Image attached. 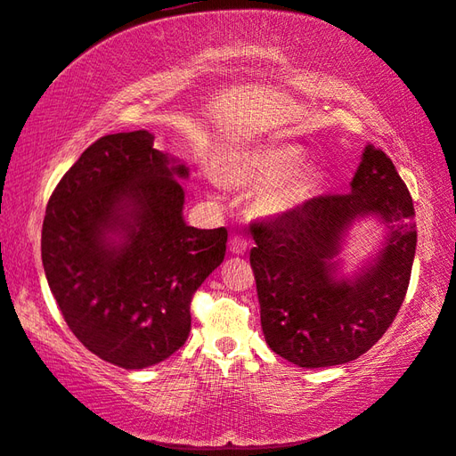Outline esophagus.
<instances>
[{
    "label": "esophagus",
    "mask_w": 456,
    "mask_h": 456,
    "mask_svg": "<svg viewBox=\"0 0 456 456\" xmlns=\"http://www.w3.org/2000/svg\"><path fill=\"white\" fill-rule=\"evenodd\" d=\"M246 248H248V240L244 236H232V240H230V252L244 254Z\"/></svg>",
    "instance_id": "1"
}]
</instances>
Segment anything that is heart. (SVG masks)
<instances>
[{
  "mask_svg": "<svg viewBox=\"0 0 456 456\" xmlns=\"http://www.w3.org/2000/svg\"><path fill=\"white\" fill-rule=\"evenodd\" d=\"M300 143L270 140L238 148L224 162V178L242 190H258L254 210L268 218H282L306 202L314 190V172L300 166Z\"/></svg>",
  "mask_w": 456,
  "mask_h": 456,
  "instance_id": "heart-1",
  "label": "heart"
}]
</instances>
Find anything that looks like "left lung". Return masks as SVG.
I'll return each instance as SVG.
<instances>
[{"label": "left lung", "instance_id": "1", "mask_svg": "<svg viewBox=\"0 0 456 456\" xmlns=\"http://www.w3.org/2000/svg\"><path fill=\"white\" fill-rule=\"evenodd\" d=\"M377 215L389 226L379 256L354 279L336 278L350 223ZM260 322L268 346L302 369L354 361L393 324L409 289L417 224L409 188L385 151L366 146L348 194L316 196L252 226Z\"/></svg>", "mask_w": 456, "mask_h": 456}]
</instances>
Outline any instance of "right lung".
Returning <instances> with one entry per match:
<instances>
[{
  "label": "right lung",
  "mask_w": 456,
  "mask_h": 456,
  "mask_svg": "<svg viewBox=\"0 0 456 456\" xmlns=\"http://www.w3.org/2000/svg\"><path fill=\"white\" fill-rule=\"evenodd\" d=\"M188 167L146 130L95 140L52 191L42 228L47 284L82 345L127 370L172 356L194 292L222 265L226 228L183 222Z\"/></svg>",
  "instance_id": "add662e5"
}]
</instances>
